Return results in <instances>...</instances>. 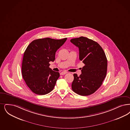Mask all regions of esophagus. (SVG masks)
Returning <instances> with one entry per match:
<instances>
[{"instance_id": "34e87169", "label": "esophagus", "mask_w": 130, "mask_h": 130, "mask_svg": "<svg viewBox=\"0 0 130 130\" xmlns=\"http://www.w3.org/2000/svg\"><path fill=\"white\" fill-rule=\"evenodd\" d=\"M67 73H68L67 72H66V71H64V72H62L61 73H60V74H61V75H64V74H66Z\"/></svg>"}]
</instances>
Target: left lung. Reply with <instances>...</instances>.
<instances>
[{
	"instance_id": "1",
	"label": "left lung",
	"mask_w": 130,
	"mask_h": 130,
	"mask_svg": "<svg viewBox=\"0 0 130 130\" xmlns=\"http://www.w3.org/2000/svg\"><path fill=\"white\" fill-rule=\"evenodd\" d=\"M71 42L78 47L79 59L85 64L79 76L73 74V91L81 96L94 93L106 76L107 60L102 47L97 42L84 37L74 38Z\"/></svg>"
}]
</instances>
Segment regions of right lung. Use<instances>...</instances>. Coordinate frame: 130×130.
<instances>
[{"label":"right lung","instance_id":"1","mask_svg":"<svg viewBox=\"0 0 130 130\" xmlns=\"http://www.w3.org/2000/svg\"><path fill=\"white\" fill-rule=\"evenodd\" d=\"M67 38L55 40L50 38L33 41L24 52L22 74L26 85L38 95H45L54 88L60 74L49 68L50 61Z\"/></svg>","mask_w":130,"mask_h":130}]
</instances>
